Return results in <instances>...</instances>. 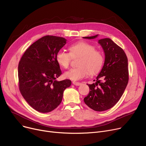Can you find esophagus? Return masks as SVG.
<instances>
[{
    "instance_id": "34e87169",
    "label": "esophagus",
    "mask_w": 146,
    "mask_h": 146,
    "mask_svg": "<svg viewBox=\"0 0 146 146\" xmlns=\"http://www.w3.org/2000/svg\"><path fill=\"white\" fill-rule=\"evenodd\" d=\"M73 84L74 85H75V86H80V85L82 84L81 83L77 82H75V81H73Z\"/></svg>"
}]
</instances>
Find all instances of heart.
I'll list each match as a JSON object with an SVG mask.
<instances>
[{"label": "heart", "instance_id": "obj_1", "mask_svg": "<svg viewBox=\"0 0 146 146\" xmlns=\"http://www.w3.org/2000/svg\"><path fill=\"white\" fill-rule=\"evenodd\" d=\"M69 50V53L60 50L56 55L57 63L64 69L69 67L72 59L80 57L77 62L79 67L66 72L64 74L66 78L78 80L89 74L92 76L96 75L102 69L104 61V55L100 50L96 49L93 45L86 42H79L71 44Z\"/></svg>", "mask_w": 146, "mask_h": 146}]
</instances>
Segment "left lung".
<instances>
[{
    "label": "left lung",
    "instance_id": "8db88e82",
    "mask_svg": "<svg viewBox=\"0 0 146 146\" xmlns=\"http://www.w3.org/2000/svg\"><path fill=\"white\" fill-rule=\"evenodd\" d=\"M98 36L83 38L92 39ZM99 43L105 53L104 66L96 83L87 84L90 92L84 102L92 109L102 111L111 109L119 102L128 84L129 76L128 59L123 48L109 38H102Z\"/></svg>",
    "mask_w": 146,
    "mask_h": 146
}]
</instances>
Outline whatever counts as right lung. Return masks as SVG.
<instances>
[{"label": "right lung", "instance_id": "obj_1", "mask_svg": "<svg viewBox=\"0 0 146 146\" xmlns=\"http://www.w3.org/2000/svg\"><path fill=\"white\" fill-rule=\"evenodd\" d=\"M66 44L62 37L43 36L27 48L19 63V90L27 103L39 112L57 108L64 90L72 84L69 79L56 80L62 74L56 55Z\"/></svg>", "mask_w": 146, "mask_h": 146}]
</instances>
